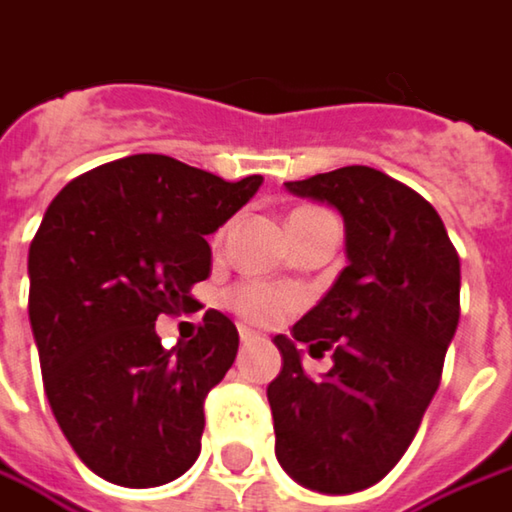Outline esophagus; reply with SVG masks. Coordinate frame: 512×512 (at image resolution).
I'll use <instances>...</instances> for the list:
<instances>
[{"label":"esophagus","instance_id":"esophagus-1","mask_svg":"<svg viewBox=\"0 0 512 512\" xmlns=\"http://www.w3.org/2000/svg\"><path fill=\"white\" fill-rule=\"evenodd\" d=\"M255 339H257L255 330H249V327H240V342H243V345H249V342H255Z\"/></svg>","mask_w":512,"mask_h":512}]
</instances>
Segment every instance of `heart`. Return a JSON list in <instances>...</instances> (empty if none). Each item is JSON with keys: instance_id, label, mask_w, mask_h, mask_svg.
<instances>
[{"instance_id": "obj_1", "label": "heart", "mask_w": 512, "mask_h": 512, "mask_svg": "<svg viewBox=\"0 0 512 512\" xmlns=\"http://www.w3.org/2000/svg\"><path fill=\"white\" fill-rule=\"evenodd\" d=\"M228 304L240 318L249 324H275L286 313H292L301 304V292L292 286L263 284V281H246L228 292Z\"/></svg>"}]
</instances>
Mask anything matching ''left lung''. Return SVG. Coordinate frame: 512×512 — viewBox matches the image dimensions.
I'll return each mask as SVG.
<instances>
[{"label": "left lung", "mask_w": 512, "mask_h": 512, "mask_svg": "<svg viewBox=\"0 0 512 512\" xmlns=\"http://www.w3.org/2000/svg\"><path fill=\"white\" fill-rule=\"evenodd\" d=\"M284 185L342 214L347 266L292 336H275V458L307 490L359 493L403 458L435 397L461 318V260L435 208L382 170ZM301 344L333 349L334 368L307 375Z\"/></svg>", "instance_id": "1"}]
</instances>
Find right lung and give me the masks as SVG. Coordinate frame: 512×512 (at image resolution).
I'll return each instance as SVG.
<instances>
[{
  "mask_svg": "<svg viewBox=\"0 0 512 512\" xmlns=\"http://www.w3.org/2000/svg\"><path fill=\"white\" fill-rule=\"evenodd\" d=\"M263 176L226 182L159 153L95 167L51 199L28 249V318L48 406L77 458L121 487H159L199 458L202 403L237 356L208 310L191 342L162 347L156 318L208 278V234Z\"/></svg>",
  "mask_w": 512,
  "mask_h": 512,
  "instance_id": "right-lung-1",
  "label": "right lung"
}]
</instances>
